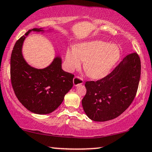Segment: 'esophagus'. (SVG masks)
<instances>
[{
    "label": "esophagus",
    "mask_w": 152,
    "mask_h": 152,
    "mask_svg": "<svg viewBox=\"0 0 152 152\" xmlns=\"http://www.w3.org/2000/svg\"><path fill=\"white\" fill-rule=\"evenodd\" d=\"M73 83H74V86H78L83 83V80L80 77H78V76H75L74 80H73Z\"/></svg>",
    "instance_id": "obj_1"
}]
</instances>
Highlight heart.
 <instances>
[{
    "instance_id": "1",
    "label": "heart",
    "mask_w": 152,
    "mask_h": 152,
    "mask_svg": "<svg viewBox=\"0 0 152 152\" xmlns=\"http://www.w3.org/2000/svg\"><path fill=\"white\" fill-rule=\"evenodd\" d=\"M118 45L107 42L90 41L68 48L66 53V67L69 71L78 69L84 63V70L93 79L107 76L120 59Z\"/></svg>"
}]
</instances>
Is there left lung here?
I'll return each mask as SVG.
<instances>
[{
  "label": "left lung",
  "instance_id": "left-lung-1",
  "mask_svg": "<svg viewBox=\"0 0 152 152\" xmlns=\"http://www.w3.org/2000/svg\"><path fill=\"white\" fill-rule=\"evenodd\" d=\"M141 74V62L136 53H130L106 77L87 81L82 106L94 121H107L120 116L135 98Z\"/></svg>",
  "mask_w": 152,
  "mask_h": 152
}]
</instances>
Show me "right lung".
I'll return each instance as SVG.
<instances>
[{
	"label": "right lung",
	"instance_id": "right-lung-1",
	"mask_svg": "<svg viewBox=\"0 0 152 152\" xmlns=\"http://www.w3.org/2000/svg\"><path fill=\"white\" fill-rule=\"evenodd\" d=\"M52 31L42 28L28 31L16 42L11 55V83L15 95L23 106L37 114H48L55 111L73 86L74 76L62 69L59 55L43 69L31 66L23 57V43L31 32Z\"/></svg>",
	"mask_w": 152,
	"mask_h": 152
}]
</instances>
